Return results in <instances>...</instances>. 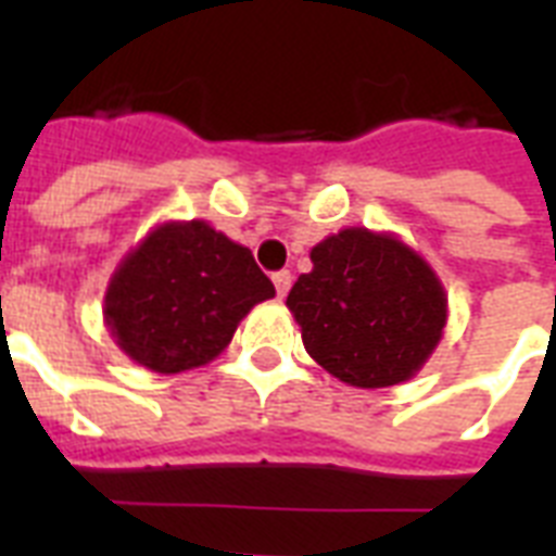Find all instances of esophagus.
Instances as JSON below:
<instances>
[{"instance_id":"34e87169","label":"esophagus","mask_w":556,"mask_h":556,"mask_svg":"<svg viewBox=\"0 0 556 556\" xmlns=\"http://www.w3.org/2000/svg\"><path fill=\"white\" fill-rule=\"evenodd\" d=\"M291 270H277L274 274V286H277V294L279 296H286L288 294V288H291Z\"/></svg>"}]
</instances>
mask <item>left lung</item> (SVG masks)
Returning a JSON list of instances; mask_svg holds the SVG:
<instances>
[{
  "label": "left lung",
  "mask_w": 556,
  "mask_h": 556,
  "mask_svg": "<svg viewBox=\"0 0 556 556\" xmlns=\"http://www.w3.org/2000/svg\"><path fill=\"white\" fill-rule=\"evenodd\" d=\"M286 305L305 352L349 387L404 383L427 364L447 323L435 270L392 233L346 227L312 248Z\"/></svg>",
  "instance_id": "left-lung-1"
}]
</instances>
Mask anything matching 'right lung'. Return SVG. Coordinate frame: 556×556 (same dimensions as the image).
Masks as SVG:
<instances>
[{
	"label": "right lung",
	"mask_w": 556,
	"mask_h": 556,
	"mask_svg": "<svg viewBox=\"0 0 556 556\" xmlns=\"http://www.w3.org/2000/svg\"><path fill=\"white\" fill-rule=\"evenodd\" d=\"M274 294L248 248L199 218L167 222L117 265L103 317L135 364L176 375L222 355L244 314Z\"/></svg>",
	"instance_id": "1"
}]
</instances>
